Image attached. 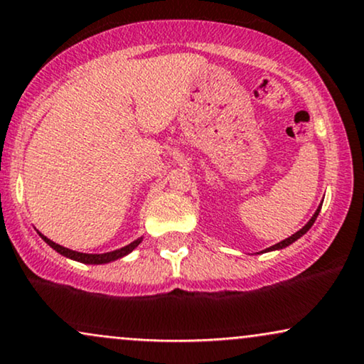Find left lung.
I'll return each instance as SVG.
<instances>
[{
  "instance_id": "1",
  "label": "left lung",
  "mask_w": 364,
  "mask_h": 364,
  "mask_svg": "<svg viewBox=\"0 0 364 364\" xmlns=\"http://www.w3.org/2000/svg\"><path fill=\"white\" fill-rule=\"evenodd\" d=\"M321 208H322V201H321V205H318V208L315 210V213L312 215V218H310V220L307 222V224H305L304 227H301V229L299 230V232H295V234L293 235H290V237L288 239H284V240H282V242H278V244H274V246H271V247H268V249H264V251H261V252H269V251H279V249H284V247H288L290 246V244H293L295 242V240H299L301 235H305L309 232V229L310 227L314 225V222H315V218H317V215L318 213H321ZM259 254V252H257Z\"/></svg>"
}]
</instances>
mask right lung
Instances as JSON below:
<instances>
[{"label":"right lung","mask_w":364,"mask_h":364,"mask_svg":"<svg viewBox=\"0 0 364 364\" xmlns=\"http://www.w3.org/2000/svg\"><path fill=\"white\" fill-rule=\"evenodd\" d=\"M38 235H41V237L46 240V242L49 244L52 249H54V251H57L59 254H63V256H65V257H69V259H74V261H77V262H85V264H107V262L117 261V259H120V257L127 256V254L132 252L134 249L137 247L140 242H142V237H139V239H135L134 242H130L129 246L117 249V251L103 252V254H86V252L73 251V249H68V247H64V246H59V244H55L54 240L47 239L46 235L41 234V232H38Z\"/></svg>","instance_id":"obj_1"}]
</instances>
